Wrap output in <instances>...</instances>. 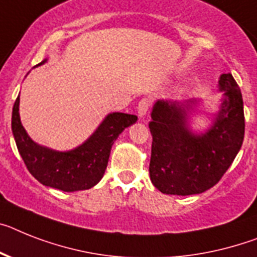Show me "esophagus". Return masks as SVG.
<instances>
[{
	"instance_id": "esophagus-1",
	"label": "esophagus",
	"mask_w": 257,
	"mask_h": 257,
	"mask_svg": "<svg viewBox=\"0 0 257 257\" xmlns=\"http://www.w3.org/2000/svg\"><path fill=\"white\" fill-rule=\"evenodd\" d=\"M149 105H150V100L148 98H144L140 100L139 107H137V113H139L140 117H144L148 113Z\"/></svg>"
}]
</instances>
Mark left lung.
<instances>
[{
  "instance_id": "8db88e82",
  "label": "left lung",
  "mask_w": 257,
  "mask_h": 257,
  "mask_svg": "<svg viewBox=\"0 0 257 257\" xmlns=\"http://www.w3.org/2000/svg\"><path fill=\"white\" fill-rule=\"evenodd\" d=\"M223 92L213 125L201 135L189 128L195 99L158 100L149 122L153 136L150 179L166 195L189 196L208 191L221 180L242 148L244 111L240 88L230 73L219 77Z\"/></svg>"
}]
</instances>
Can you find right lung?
<instances>
[{
  "label": "right lung",
  "instance_id": "right-lung-1",
  "mask_svg": "<svg viewBox=\"0 0 257 257\" xmlns=\"http://www.w3.org/2000/svg\"><path fill=\"white\" fill-rule=\"evenodd\" d=\"M136 121L135 115L109 113L82 145L69 152H57L38 145L30 139L19 117L18 95L13 107L12 131L26 167L38 182L60 191L74 192L91 188L100 182L113 142L125 128Z\"/></svg>",
  "mask_w": 257,
  "mask_h": 257
}]
</instances>
